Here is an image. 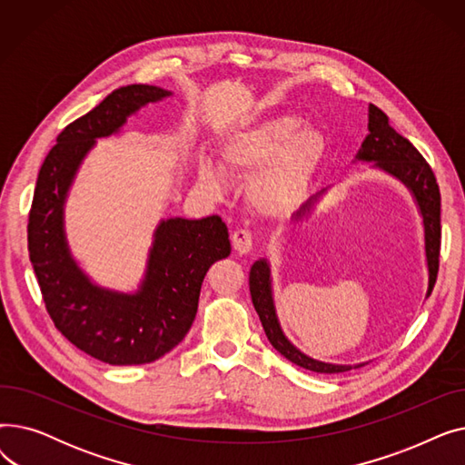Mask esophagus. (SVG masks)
<instances>
[{
	"label": "esophagus",
	"instance_id": "34e87169",
	"mask_svg": "<svg viewBox=\"0 0 465 465\" xmlns=\"http://www.w3.org/2000/svg\"><path fill=\"white\" fill-rule=\"evenodd\" d=\"M232 245L237 254H249L252 251V235L247 230H235L232 233Z\"/></svg>",
	"mask_w": 465,
	"mask_h": 465
}]
</instances>
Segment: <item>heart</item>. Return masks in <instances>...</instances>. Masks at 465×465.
Returning <instances> with one entry per match:
<instances>
[{"mask_svg":"<svg viewBox=\"0 0 465 465\" xmlns=\"http://www.w3.org/2000/svg\"><path fill=\"white\" fill-rule=\"evenodd\" d=\"M300 126L302 120L296 116H275L233 132L220 144V167L235 179L253 177L249 200L265 216H286L298 209L324 158V135ZM200 179L213 192L223 186L209 163L200 167Z\"/></svg>","mask_w":465,"mask_h":465,"instance_id":"obj_1","label":"heart"}]
</instances>
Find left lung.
I'll return each mask as SVG.
<instances>
[{"label": "left lung", "mask_w": 465, "mask_h": 465, "mask_svg": "<svg viewBox=\"0 0 465 465\" xmlns=\"http://www.w3.org/2000/svg\"><path fill=\"white\" fill-rule=\"evenodd\" d=\"M370 135L365 137L360 160H373L377 165L386 169L388 173L401 179L414 193L419 202L420 213L424 216V233H426V258L430 270V286L428 298L437 281L439 272V251H441V193L435 181L433 171L424 156L417 151L409 139L400 135L392 126L388 124V116L375 105H370ZM251 298L254 309L260 316L263 331L270 339V343L292 363L300 365L303 370L314 373H345L360 368V365H333L319 360H312L302 354L281 331L273 298H272V281L270 267L265 260L254 262L249 275Z\"/></svg>", "instance_id": "1"}]
</instances>
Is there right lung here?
<instances>
[{"mask_svg": "<svg viewBox=\"0 0 465 465\" xmlns=\"http://www.w3.org/2000/svg\"><path fill=\"white\" fill-rule=\"evenodd\" d=\"M167 94L149 84L122 86L67 124L39 169L28 216V251L48 316L77 349L111 365L151 363L175 349L198 312L207 270L232 251L220 216L169 218L156 232L135 296L94 286L67 252L62 205L94 139L111 135L128 114Z\"/></svg>", "mask_w": 465, "mask_h": 465, "instance_id": "1", "label": "right lung"}]
</instances>
